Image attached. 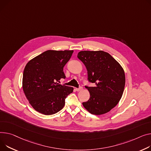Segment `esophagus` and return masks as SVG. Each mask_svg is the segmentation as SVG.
Returning <instances> with one entry per match:
<instances>
[{
	"label": "esophagus",
	"mask_w": 151,
	"mask_h": 151,
	"mask_svg": "<svg viewBox=\"0 0 151 151\" xmlns=\"http://www.w3.org/2000/svg\"><path fill=\"white\" fill-rule=\"evenodd\" d=\"M81 90H83V87L82 86H80L79 88H76V91H78V92L81 91Z\"/></svg>",
	"instance_id": "34e87169"
}]
</instances>
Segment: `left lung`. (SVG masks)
<instances>
[{"label": "left lung", "mask_w": 151, "mask_h": 151, "mask_svg": "<svg viewBox=\"0 0 151 151\" xmlns=\"http://www.w3.org/2000/svg\"><path fill=\"white\" fill-rule=\"evenodd\" d=\"M77 57L85 65L88 81L95 87L86 86L90 98L83 103L92 114L102 115L116 106L121 99L125 86V74L122 67L107 52L81 51Z\"/></svg>", "instance_id": "8db88e82"}]
</instances>
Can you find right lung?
Listing matches in <instances>:
<instances>
[{
	"label": "right lung",
	"mask_w": 151,
	"mask_h": 151,
	"mask_svg": "<svg viewBox=\"0 0 151 151\" xmlns=\"http://www.w3.org/2000/svg\"><path fill=\"white\" fill-rule=\"evenodd\" d=\"M73 50H47L27 64L23 73L22 87L32 107L39 113L53 115L65 105V98L73 88L59 84L65 78L63 68Z\"/></svg>",
	"instance_id": "obj_1"
}]
</instances>
